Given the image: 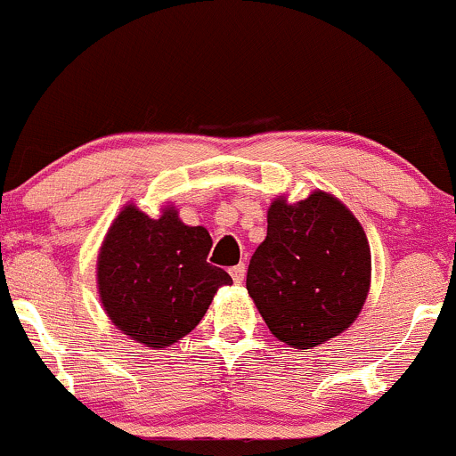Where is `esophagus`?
Masks as SVG:
<instances>
[{"label":"esophagus","mask_w":456,"mask_h":456,"mask_svg":"<svg viewBox=\"0 0 456 456\" xmlns=\"http://www.w3.org/2000/svg\"><path fill=\"white\" fill-rule=\"evenodd\" d=\"M230 276H232V281L237 282V285H241L243 278H246V265H243V263H239V265L230 267Z\"/></svg>","instance_id":"esophagus-1"}]
</instances>
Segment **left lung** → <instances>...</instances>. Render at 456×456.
I'll use <instances>...</instances> for the list:
<instances>
[{
  "mask_svg": "<svg viewBox=\"0 0 456 456\" xmlns=\"http://www.w3.org/2000/svg\"><path fill=\"white\" fill-rule=\"evenodd\" d=\"M371 282V252L352 210L326 191L267 208V237L248 267V293L276 339L311 350L347 330Z\"/></svg>",
  "mask_w": 456,
  "mask_h": 456,
  "instance_id": "obj_1",
  "label": "left lung"
}]
</instances>
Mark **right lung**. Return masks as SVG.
Segmentation results:
<instances>
[{"mask_svg": "<svg viewBox=\"0 0 456 456\" xmlns=\"http://www.w3.org/2000/svg\"><path fill=\"white\" fill-rule=\"evenodd\" d=\"M213 246L204 226H187L175 207L150 217L126 204L97 254V291L110 322L130 339L167 347L189 335L219 287L232 285L207 263Z\"/></svg>", "mask_w": 456, "mask_h": 456, "instance_id": "obj_1", "label": "right lung"}]
</instances>
